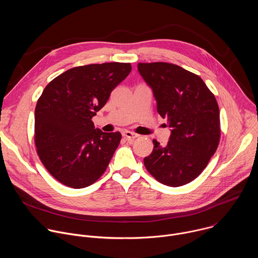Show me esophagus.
Here are the masks:
<instances>
[{"instance_id": "1", "label": "esophagus", "mask_w": 258, "mask_h": 258, "mask_svg": "<svg viewBox=\"0 0 258 258\" xmlns=\"http://www.w3.org/2000/svg\"><path fill=\"white\" fill-rule=\"evenodd\" d=\"M122 136H123L126 140H128V141H132V140H135L136 138H138V135H136V134H134V133H132V132H130V131H124V132L122 133Z\"/></svg>"}]
</instances>
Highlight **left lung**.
Wrapping results in <instances>:
<instances>
[{"label": "left lung", "mask_w": 258, "mask_h": 258, "mask_svg": "<svg viewBox=\"0 0 258 258\" xmlns=\"http://www.w3.org/2000/svg\"><path fill=\"white\" fill-rule=\"evenodd\" d=\"M138 70L152 89L157 111L171 128L166 146L153 140L144 164L159 182L179 187L195 179L215 153L220 138L219 109L202 79L180 66L139 63Z\"/></svg>", "instance_id": "1"}]
</instances>
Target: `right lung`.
I'll list each match as a JSON object with an SVG mask.
<instances>
[{
    "label": "right lung",
    "instance_id": "add662e5",
    "mask_svg": "<svg viewBox=\"0 0 258 258\" xmlns=\"http://www.w3.org/2000/svg\"><path fill=\"white\" fill-rule=\"evenodd\" d=\"M131 70L119 62L73 67L43 91L34 111L36 152L63 185L86 188L105 172L121 134L95 128L92 118Z\"/></svg>",
    "mask_w": 258,
    "mask_h": 258
}]
</instances>
